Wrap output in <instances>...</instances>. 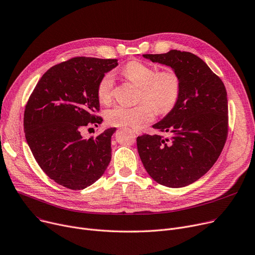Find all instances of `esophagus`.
<instances>
[{
	"label": "esophagus",
	"instance_id": "esophagus-1",
	"mask_svg": "<svg viewBox=\"0 0 255 255\" xmlns=\"http://www.w3.org/2000/svg\"><path fill=\"white\" fill-rule=\"evenodd\" d=\"M132 131H133L135 134H141V133H142V131H141L140 129H138V128H132Z\"/></svg>",
	"mask_w": 255,
	"mask_h": 255
}]
</instances>
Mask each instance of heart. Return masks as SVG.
<instances>
[{
  "instance_id": "obj_1",
  "label": "heart",
  "mask_w": 255,
  "mask_h": 255,
  "mask_svg": "<svg viewBox=\"0 0 255 255\" xmlns=\"http://www.w3.org/2000/svg\"><path fill=\"white\" fill-rule=\"evenodd\" d=\"M124 75L141 89L140 99L143 102L134 107L115 106L105 112L106 122L114 127L139 128L150 123L154 110L163 114L170 111L177 103L181 82L178 74L172 70L157 72L156 68L140 62L130 61L124 70ZM114 76L111 72L103 75L97 87V96L100 103L108 104L112 98Z\"/></svg>"
}]
</instances>
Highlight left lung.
<instances>
[{"label": "left lung", "instance_id": "left-lung-1", "mask_svg": "<svg viewBox=\"0 0 255 255\" xmlns=\"http://www.w3.org/2000/svg\"><path fill=\"white\" fill-rule=\"evenodd\" d=\"M166 66L181 82L179 99L157 124L161 134H143L136 147L150 177L169 188L186 187L204 175L218 160L228 135V98L221 78L190 52L170 50L145 54Z\"/></svg>", "mask_w": 255, "mask_h": 255}]
</instances>
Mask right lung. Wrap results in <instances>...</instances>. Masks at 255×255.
<instances>
[{"label": "right lung", "instance_id": "1", "mask_svg": "<svg viewBox=\"0 0 255 255\" xmlns=\"http://www.w3.org/2000/svg\"><path fill=\"white\" fill-rule=\"evenodd\" d=\"M116 59L75 57L51 67L30 95L24 110L26 142L37 164L50 179L71 190L99 180L111 160L115 128L96 138L81 130L100 125L97 87Z\"/></svg>", "mask_w": 255, "mask_h": 255}]
</instances>
